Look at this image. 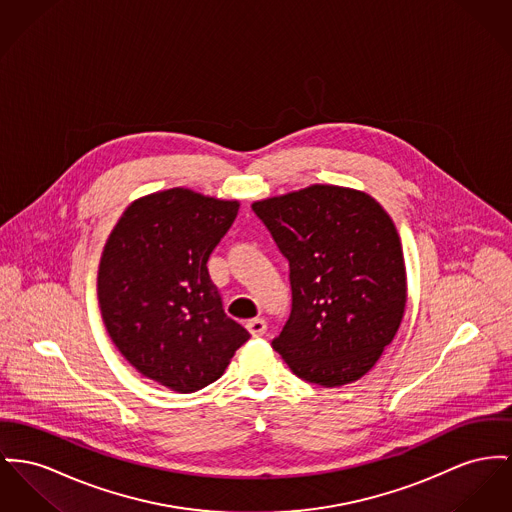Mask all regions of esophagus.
<instances>
[{
  "label": "esophagus",
  "instance_id": "esophagus-1",
  "mask_svg": "<svg viewBox=\"0 0 512 512\" xmlns=\"http://www.w3.org/2000/svg\"><path fill=\"white\" fill-rule=\"evenodd\" d=\"M246 330H248L254 338H260V336H264V334H266V330H268V322H266L264 318H252V320H248V322H246Z\"/></svg>",
  "mask_w": 512,
  "mask_h": 512
}]
</instances>
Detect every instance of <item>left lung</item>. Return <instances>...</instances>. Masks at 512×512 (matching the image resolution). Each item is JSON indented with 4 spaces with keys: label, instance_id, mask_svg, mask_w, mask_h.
<instances>
[{
    "label": "left lung",
    "instance_id": "8db88e82",
    "mask_svg": "<svg viewBox=\"0 0 512 512\" xmlns=\"http://www.w3.org/2000/svg\"><path fill=\"white\" fill-rule=\"evenodd\" d=\"M289 262L291 312L272 347L312 384L369 373L406 307V266L388 213L363 192L316 184L252 204Z\"/></svg>",
    "mask_w": 512,
    "mask_h": 512
}]
</instances>
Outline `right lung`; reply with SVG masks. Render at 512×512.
<instances>
[{
	"label": "right lung",
	"mask_w": 512,
	"mask_h": 512,
	"mask_svg": "<svg viewBox=\"0 0 512 512\" xmlns=\"http://www.w3.org/2000/svg\"><path fill=\"white\" fill-rule=\"evenodd\" d=\"M237 213V202L172 188L130 205L104 246V326L141 375L174 392L215 382L250 338L207 272Z\"/></svg>",
	"instance_id": "1"
}]
</instances>
